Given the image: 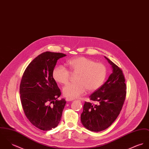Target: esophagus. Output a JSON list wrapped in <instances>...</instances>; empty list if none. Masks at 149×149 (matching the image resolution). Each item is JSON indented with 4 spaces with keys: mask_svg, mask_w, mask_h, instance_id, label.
I'll use <instances>...</instances> for the list:
<instances>
[{
    "mask_svg": "<svg viewBox=\"0 0 149 149\" xmlns=\"http://www.w3.org/2000/svg\"><path fill=\"white\" fill-rule=\"evenodd\" d=\"M66 100L67 101V102H70V101H72V100H73V99H70V98H66Z\"/></svg>",
    "mask_w": 149,
    "mask_h": 149,
    "instance_id": "obj_1",
    "label": "esophagus"
}]
</instances>
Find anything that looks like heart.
Here are the masks:
<instances>
[{
  "label": "heart",
  "mask_w": 149,
  "mask_h": 149,
  "mask_svg": "<svg viewBox=\"0 0 149 149\" xmlns=\"http://www.w3.org/2000/svg\"><path fill=\"white\" fill-rule=\"evenodd\" d=\"M68 65L73 72H79L77 83H69L63 88V94L67 98L74 99L84 94L87 89L93 91L98 90L104 82L107 68L102 63L84 56L72 58ZM71 76L70 70L63 65L55 67L52 71L54 80L61 84L68 82Z\"/></svg>",
  "instance_id": "heart-1"
}]
</instances>
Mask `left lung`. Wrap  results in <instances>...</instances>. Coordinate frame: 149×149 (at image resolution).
Wrapping results in <instances>:
<instances>
[{"label":"left lung","mask_w":149,"mask_h":149,"mask_svg":"<svg viewBox=\"0 0 149 149\" xmlns=\"http://www.w3.org/2000/svg\"><path fill=\"white\" fill-rule=\"evenodd\" d=\"M104 58L111 66L113 72L107 81L89 97L96 103L85 102L81 116L83 126L94 132L106 129L115 121L122 110L126 94L122 70L109 58Z\"/></svg>","instance_id":"8db88e82"}]
</instances>
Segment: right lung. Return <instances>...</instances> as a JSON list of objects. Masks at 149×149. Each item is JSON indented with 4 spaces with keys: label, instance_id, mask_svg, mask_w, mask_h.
Wrapping results in <instances>:
<instances>
[{
    "label": "right lung",
    "instance_id": "obj_1",
    "mask_svg": "<svg viewBox=\"0 0 149 149\" xmlns=\"http://www.w3.org/2000/svg\"><path fill=\"white\" fill-rule=\"evenodd\" d=\"M66 56L46 51L36 57L27 67L20 84V100L24 114L36 127L48 131L61 119L66 101L58 100L60 89L52 77L57 61Z\"/></svg>",
    "mask_w": 149,
    "mask_h": 149
}]
</instances>
